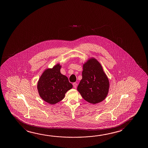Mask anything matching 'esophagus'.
<instances>
[{"label": "esophagus", "instance_id": "1", "mask_svg": "<svg viewBox=\"0 0 148 148\" xmlns=\"http://www.w3.org/2000/svg\"><path fill=\"white\" fill-rule=\"evenodd\" d=\"M73 85L74 88H76V87H77V84L76 83V82H74V83H73Z\"/></svg>", "mask_w": 148, "mask_h": 148}]
</instances>
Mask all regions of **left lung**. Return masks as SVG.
<instances>
[{"instance_id": "left-lung-1", "label": "left lung", "mask_w": 148, "mask_h": 148, "mask_svg": "<svg viewBox=\"0 0 148 148\" xmlns=\"http://www.w3.org/2000/svg\"><path fill=\"white\" fill-rule=\"evenodd\" d=\"M82 75L77 90L83 99L93 104L105 99L109 91V82L99 62L95 59L89 60L83 65Z\"/></svg>"}]
</instances>
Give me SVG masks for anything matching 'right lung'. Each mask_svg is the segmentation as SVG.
<instances>
[{
	"instance_id": "obj_1",
	"label": "right lung",
	"mask_w": 148,
	"mask_h": 148,
	"mask_svg": "<svg viewBox=\"0 0 148 148\" xmlns=\"http://www.w3.org/2000/svg\"><path fill=\"white\" fill-rule=\"evenodd\" d=\"M61 66L56 65L43 73L39 79L37 89L39 95L45 101L51 105L61 101L65 93L73 85L68 78L60 72Z\"/></svg>"
}]
</instances>
